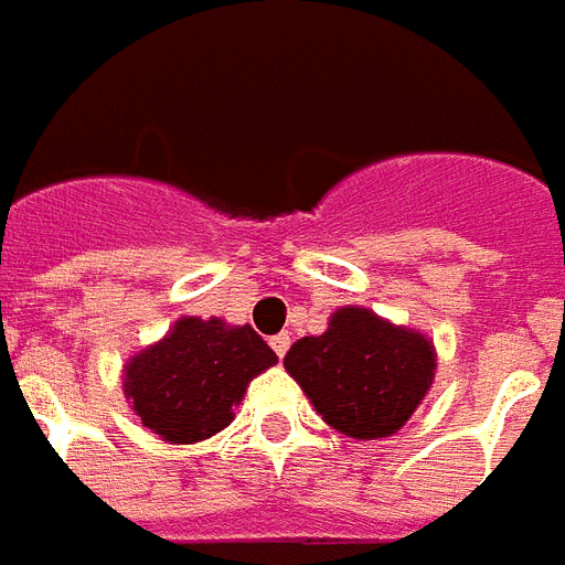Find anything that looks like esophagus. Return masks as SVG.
Here are the masks:
<instances>
[{
    "label": "esophagus",
    "instance_id": "obj_1",
    "mask_svg": "<svg viewBox=\"0 0 565 565\" xmlns=\"http://www.w3.org/2000/svg\"><path fill=\"white\" fill-rule=\"evenodd\" d=\"M288 345H291V337H288V333H277V337H270V349H274L279 358H286Z\"/></svg>",
    "mask_w": 565,
    "mask_h": 565
}]
</instances>
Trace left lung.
I'll return each instance as SVG.
<instances>
[{"instance_id": "obj_1", "label": "left lung", "mask_w": 565, "mask_h": 565, "mask_svg": "<svg viewBox=\"0 0 565 565\" xmlns=\"http://www.w3.org/2000/svg\"><path fill=\"white\" fill-rule=\"evenodd\" d=\"M282 364L333 430L382 439L413 418L434 385L436 349L413 328L364 307H343L328 331L300 337Z\"/></svg>"}]
</instances>
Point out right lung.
I'll list each match as a JSON object with an SVG mask.
<instances>
[{
	"mask_svg": "<svg viewBox=\"0 0 565 565\" xmlns=\"http://www.w3.org/2000/svg\"><path fill=\"white\" fill-rule=\"evenodd\" d=\"M274 364V349L249 324L183 316L126 364L122 391L143 427L164 443L192 446L228 427L232 406Z\"/></svg>",
	"mask_w": 565,
	"mask_h": 565,
	"instance_id": "1",
	"label": "right lung"
}]
</instances>
